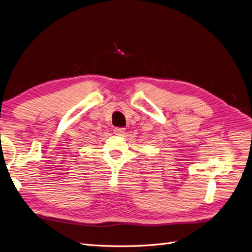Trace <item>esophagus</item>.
<instances>
[{
  "instance_id": "1",
  "label": "esophagus",
  "mask_w": 252,
  "mask_h": 252,
  "mask_svg": "<svg viewBox=\"0 0 252 252\" xmlns=\"http://www.w3.org/2000/svg\"><path fill=\"white\" fill-rule=\"evenodd\" d=\"M113 132H114V134H117V135H123L125 133V128L117 127V128L113 129Z\"/></svg>"
}]
</instances>
